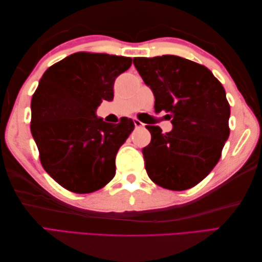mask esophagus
I'll list each match as a JSON object with an SVG mask.
<instances>
[{
	"label": "esophagus",
	"mask_w": 262,
	"mask_h": 262,
	"mask_svg": "<svg viewBox=\"0 0 262 262\" xmlns=\"http://www.w3.org/2000/svg\"><path fill=\"white\" fill-rule=\"evenodd\" d=\"M134 125H135V127H144V124L142 121H140L138 119H134Z\"/></svg>",
	"instance_id": "34e87169"
}]
</instances>
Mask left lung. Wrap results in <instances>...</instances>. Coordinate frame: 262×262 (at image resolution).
Masks as SVG:
<instances>
[{"mask_svg": "<svg viewBox=\"0 0 262 262\" xmlns=\"http://www.w3.org/2000/svg\"><path fill=\"white\" fill-rule=\"evenodd\" d=\"M151 89L155 111L165 110L172 130L147 125L142 149L148 177L160 187L186 190L213 170L230 135V104L221 82L205 66L174 55L133 59Z\"/></svg>", "mask_w": 262, "mask_h": 262, "instance_id": "obj_1", "label": "left lung"}]
</instances>
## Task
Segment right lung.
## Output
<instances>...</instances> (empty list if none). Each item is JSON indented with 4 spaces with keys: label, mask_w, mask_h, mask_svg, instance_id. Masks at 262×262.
<instances>
[{
    "label": "right lung",
    "mask_w": 262,
    "mask_h": 262,
    "mask_svg": "<svg viewBox=\"0 0 262 262\" xmlns=\"http://www.w3.org/2000/svg\"><path fill=\"white\" fill-rule=\"evenodd\" d=\"M132 58L75 53L51 66L31 99V134L47 173L76 193L98 190L116 173V155L134 129L122 118L109 124L97 116L114 99L117 76Z\"/></svg>",
    "instance_id": "obj_1"
}]
</instances>
